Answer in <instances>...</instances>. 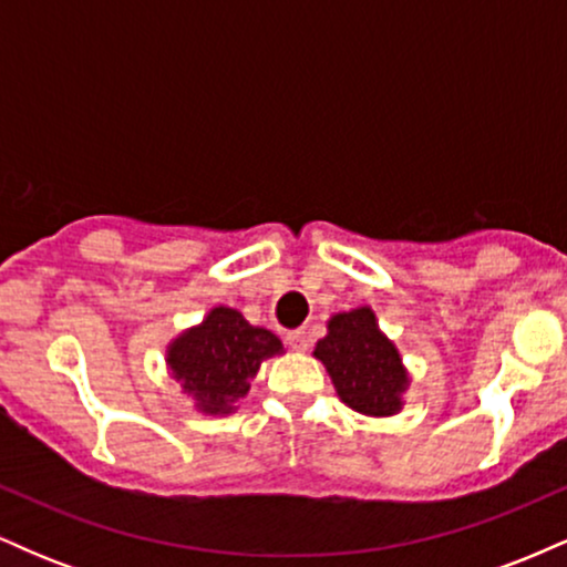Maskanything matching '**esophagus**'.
Instances as JSON below:
<instances>
[{
  "mask_svg": "<svg viewBox=\"0 0 567 567\" xmlns=\"http://www.w3.org/2000/svg\"><path fill=\"white\" fill-rule=\"evenodd\" d=\"M285 341H288V347L292 351H306V349H309V336H306V330H290V333L285 336Z\"/></svg>",
  "mask_w": 567,
  "mask_h": 567,
  "instance_id": "esophagus-1",
  "label": "esophagus"
}]
</instances>
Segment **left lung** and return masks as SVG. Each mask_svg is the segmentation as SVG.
<instances>
[{
    "label": "left lung",
    "instance_id": "1",
    "mask_svg": "<svg viewBox=\"0 0 567 567\" xmlns=\"http://www.w3.org/2000/svg\"><path fill=\"white\" fill-rule=\"evenodd\" d=\"M315 357L328 370L338 400L357 413L389 419L405 405L410 373L370 306L330 317L328 336L317 341Z\"/></svg>",
    "mask_w": 567,
    "mask_h": 567
}]
</instances>
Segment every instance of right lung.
Returning <instances> with one entry per match:
<instances>
[{"mask_svg": "<svg viewBox=\"0 0 567 567\" xmlns=\"http://www.w3.org/2000/svg\"><path fill=\"white\" fill-rule=\"evenodd\" d=\"M277 354H285V347L271 330L256 328L237 309L218 303L199 324L167 343L165 362L197 413L231 415L264 362Z\"/></svg>", "mask_w": 567, "mask_h": 567, "instance_id": "obj_1", "label": "right lung"}]
</instances>
